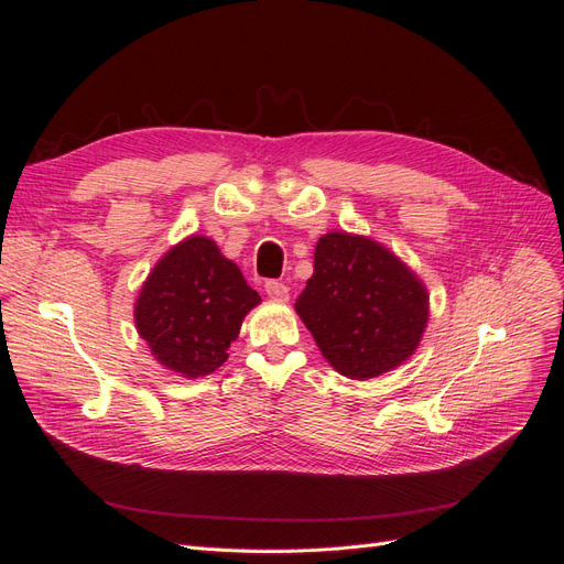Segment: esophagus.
Returning <instances> with one entry per match:
<instances>
[{
    "mask_svg": "<svg viewBox=\"0 0 564 564\" xmlns=\"http://www.w3.org/2000/svg\"><path fill=\"white\" fill-rule=\"evenodd\" d=\"M265 294L270 296V299H275V301H289V286L286 284H282V282H275V280H270V282H265Z\"/></svg>",
    "mask_w": 564,
    "mask_h": 564,
    "instance_id": "1",
    "label": "esophagus"
}]
</instances>
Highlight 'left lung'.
<instances>
[{
    "label": "left lung",
    "instance_id": "8db88e82",
    "mask_svg": "<svg viewBox=\"0 0 564 564\" xmlns=\"http://www.w3.org/2000/svg\"><path fill=\"white\" fill-rule=\"evenodd\" d=\"M294 308L324 360L352 381L406 362L431 315L429 289L416 272L381 242L346 230L317 240L313 278Z\"/></svg>",
    "mask_w": 564,
    "mask_h": 564
}]
</instances>
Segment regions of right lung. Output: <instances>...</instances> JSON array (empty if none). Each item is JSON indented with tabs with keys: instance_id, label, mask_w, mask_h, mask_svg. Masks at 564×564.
<instances>
[{
	"instance_id": "obj_1",
	"label": "right lung",
	"mask_w": 564,
	"mask_h": 564,
	"mask_svg": "<svg viewBox=\"0 0 564 564\" xmlns=\"http://www.w3.org/2000/svg\"><path fill=\"white\" fill-rule=\"evenodd\" d=\"M259 303L242 270L212 237L191 235L150 270L133 303V322L164 369L199 379L228 360L242 319Z\"/></svg>"
}]
</instances>
